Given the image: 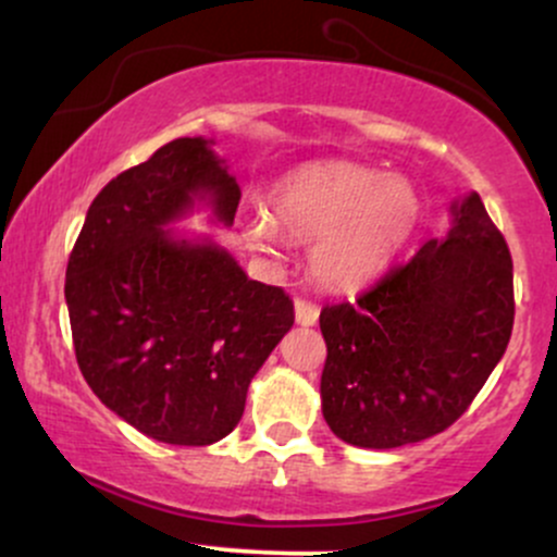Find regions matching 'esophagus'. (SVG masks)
Instances as JSON below:
<instances>
[{
	"label": "esophagus",
	"instance_id": "obj_1",
	"mask_svg": "<svg viewBox=\"0 0 557 557\" xmlns=\"http://www.w3.org/2000/svg\"><path fill=\"white\" fill-rule=\"evenodd\" d=\"M319 319V306L311 304V300L306 298H298L296 300V322L304 324V327H311V324H317Z\"/></svg>",
	"mask_w": 557,
	"mask_h": 557
}]
</instances>
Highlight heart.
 I'll return each instance as SVG.
<instances>
[{"instance_id": "b5f03b06", "label": "heart", "mask_w": 557, "mask_h": 557, "mask_svg": "<svg viewBox=\"0 0 557 557\" xmlns=\"http://www.w3.org/2000/svg\"><path fill=\"white\" fill-rule=\"evenodd\" d=\"M421 214L403 177L350 162L300 168L272 188V216L248 222V238L277 251L285 235L311 243L309 272L327 290H356L393 264Z\"/></svg>"}]
</instances>
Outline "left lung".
I'll return each mask as SVG.
<instances>
[{"label":"left lung","mask_w":557,"mask_h":557,"mask_svg":"<svg viewBox=\"0 0 557 557\" xmlns=\"http://www.w3.org/2000/svg\"><path fill=\"white\" fill-rule=\"evenodd\" d=\"M513 259L479 194L453 227L319 314L322 413L348 445L389 447L445 432L484 387L513 330Z\"/></svg>","instance_id":"left-lung-1"}]
</instances>
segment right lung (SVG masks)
Masks as SVG:
<instances>
[{
    "label": "right lung",
    "instance_id": "add662e5",
    "mask_svg": "<svg viewBox=\"0 0 557 557\" xmlns=\"http://www.w3.org/2000/svg\"><path fill=\"white\" fill-rule=\"evenodd\" d=\"M196 201L233 225L240 188L209 140L175 138L99 190L65 277L88 387L168 445L227 437L296 319L283 287L248 280L225 248L164 230Z\"/></svg>",
    "mask_w": 557,
    "mask_h": 557
}]
</instances>
